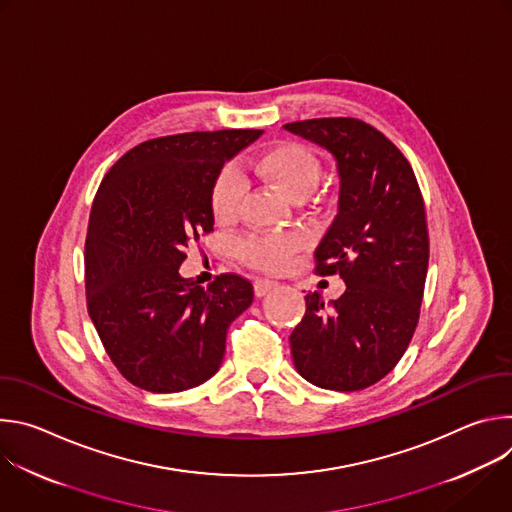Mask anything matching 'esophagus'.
I'll return each instance as SVG.
<instances>
[{"mask_svg": "<svg viewBox=\"0 0 512 512\" xmlns=\"http://www.w3.org/2000/svg\"><path fill=\"white\" fill-rule=\"evenodd\" d=\"M253 287H255V296H257V298H265V296H269L271 291L277 287V283H275V281H271V279H263V277H259V279H255Z\"/></svg>", "mask_w": 512, "mask_h": 512, "instance_id": "obj_1", "label": "esophagus"}]
</instances>
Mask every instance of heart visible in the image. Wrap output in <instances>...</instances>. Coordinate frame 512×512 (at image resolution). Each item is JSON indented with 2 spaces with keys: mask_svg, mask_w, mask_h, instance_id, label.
<instances>
[{
  "mask_svg": "<svg viewBox=\"0 0 512 512\" xmlns=\"http://www.w3.org/2000/svg\"><path fill=\"white\" fill-rule=\"evenodd\" d=\"M247 168L273 182L285 196H306L318 180V160L300 143H279L261 156L249 160ZM245 192V180L237 168H225L212 190V212L216 221L227 223L237 214ZM302 247L298 235L259 237L243 245V257L257 269L279 271L287 259Z\"/></svg>",
  "mask_w": 512,
  "mask_h": 512,
  "instance_id": "heart-1",
  "label": "heart"
}]
</instances>
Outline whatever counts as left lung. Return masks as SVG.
I'll use <instances>...</instances> for the list:
<instances>
[{"instance_id":"obj_1","label":"left lung","mask_w":512,"mask_h":512,"mask_svg":"<svg viewBox=\"0 0 512 512\" xmlns=\"http://www.w3.org/2000/svg\"><path fill=\"white\" fill-rule=\"evenodd\" d=\"M336 162V216L316 247L318 273H338L344 294L306 296L289 336L296 371L316 387L360 391L389 375L409 346L429 261L423 198L403 154L358 119L283 125Z\"/></svg>"}]
</instances>
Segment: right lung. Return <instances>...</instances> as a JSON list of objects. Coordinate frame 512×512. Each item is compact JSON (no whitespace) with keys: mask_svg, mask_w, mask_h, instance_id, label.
<instances>
[{"mask_svg":"<svg viewBox=\"0 0 512 512\" xmlns=\"http://www.w3.org/2000/svg\"><path fill=\"white\" fill-rule=\"evenodd\" d=\"M259 129L168 135L139 143L105 176L85 245L89 316L119 373L139 389L178 393L208 381L227 330L253 304L233 273L200 285L180 275L184 249L214 227L223 166Z\"/></svg>","mask_w":512,"mask_h":512,"instance_id":"obj_1","label":"right lung"}]
</instances>
